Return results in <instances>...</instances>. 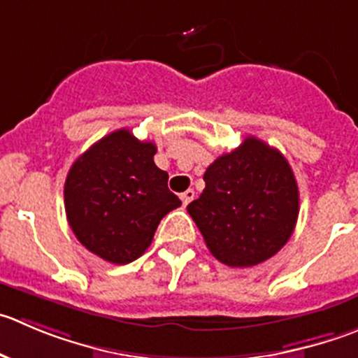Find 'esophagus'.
Instances as JSON below:
<instances>
[{
    "label": "esophagus",
    "mask_w": 358,
    "mask_h": 358,
    "mask_svg": "<svg viewBox=\"0 0 358 358\" xmlns=\"http://www.w3.org/2000/svg\"><path fill=\"white\" fill-rule=\"evenodd\" d=\"M193 199H195V192H193V189H186L185 193H181V200L185 206H188Z\"/></svg>",
    "instance_id": "esophagus-1"
}]
</instances>
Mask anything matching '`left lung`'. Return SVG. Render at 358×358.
<instances>
[{"label": "left lung", "mask_w": 358, "mask_h": 358, "mask_svg": "<svg viewBox=\"0 0 358 358\" xmlns=\"http://www.w3.org/2000/svg\"><path fill=\"white\" fill-rule=\"evenodd\" d=\"M203 181L206 189L188 213L221 264L253 267L288 243L299 216V188L278 149L246 137L207 166Z\"/></svg>", "instance_id": "8db88e82"}]
</instances>
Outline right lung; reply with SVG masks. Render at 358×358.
I'll list each match as a JSON object with an SVG mask.
<instances>
[{
	"mask_svg": "<svg viewBox=\"0 0 358 358\" xmlns=\"http://www.w3.org/2000/svg\"><path fill=\"white\" fill-rule=\"evenodd\" d=\"M156 145L130 130L112 131L75 159L64 181V210L75 237L110 264L137 260L165 214L181 206Z\"/></svg>",
	"mask_w": 358,
	"mask_h": 358,
	"instance_id": "add662e5",
	"label": "right lung"
}]
</instances>
